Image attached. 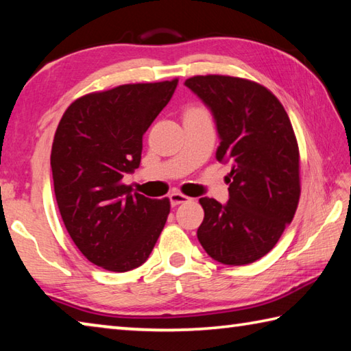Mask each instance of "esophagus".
Segmentation results:
<instances>
[{"label":"esophagus","mask_w":351,"mask_h":351,"mask_svg":"<svg viewBox=\"0 0 351 351\" xmlns=\"http://www.w3.org/2000/svg\"><path fill=\"white\" fill-rule=\"evenodd\" d=\"M169 199H170L171 207H176V206H180V204L189 202L190 199H192V197H189V196L182 195V193H180V192H173V193H171V195L169 196Z\"/></svg>","instance_id":"esophagus-1"}]
</instances>
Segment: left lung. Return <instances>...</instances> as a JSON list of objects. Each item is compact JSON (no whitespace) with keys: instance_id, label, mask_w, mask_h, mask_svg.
I'll return each instance as SVG.
<instances>
[{"instance_id":"obj_1","label":"left lung","mask_w":351,"mask_h":351,"mask_svg":"<svg viewBox=\"0 0 351 351\" xmlns=\"http://www.w3.org/2000/svg\"><path fill=\"white\" fill-rule=\"evenodd\" d=\"M212 112L219 147L232 162L228 201L201 197L197 228L204 250L226 265H245L269 253L298 208L299 149L290 118L269 88L224 75L184 82Z\"/></svg>"}]
</instances>
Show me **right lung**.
<instances>
[{"mask_svg":"<svg viewBox=\"0 0 351 351\" xmlns=\"http://www.w3.org/2000/svg\"><path fill=\"white\" fill-rule=\"evenodd\" d=\"M176 86L171 80L84 95L55 132L50 165L61 218L80 252L106 270L143 265L167 221V197L130 193L123 178L139 167L143 135Z\"/></svg>","mask_w":351,"mask_h":351,"instance_id":"add662e5","label":"right lung"}]
</instances>
